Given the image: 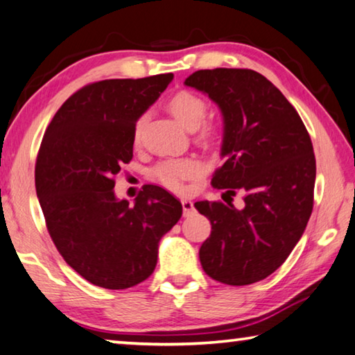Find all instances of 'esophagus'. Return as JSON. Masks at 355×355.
<instances>
[{"mask_svg": "<svg viewBox=\"0 0 355 355\" xmlns=\"http://www.w3.org/2000/svg\"><path fill=\"white\" fill-rule=\"evenodd\" d=\"M182 209H184V217L191 216V214H193V211H195L193 201L184 198V200H182Z\"/></svg>", "mask_w": 355, "mask_h": 355, "instance_id": "obj_1", "label": "esophagus"}]
</instances>
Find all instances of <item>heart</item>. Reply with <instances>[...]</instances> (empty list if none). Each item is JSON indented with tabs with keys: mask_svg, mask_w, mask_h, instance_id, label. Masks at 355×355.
I'll use <instances>...</instances> for the list:
<instances>
[{
	"mask_svg": "<svg viewBox=\"0 0 355 355\" xmlns=\"http://www.w3.org/2000/svg\"><path fill=\"white\" fill-rule=\"evenodd\" d=\"M168 112L173 114V118L178 121L179 124L185 127L187 130H196L201 125L202 121L206 118L207 105L200 96L190 91H179L173 94L166 101ZM143 130V119H138L135 125H133V143L138 144L139 138H141ZM214 127L206 125L202 127L201 137L211 138L214 135ZM201 173V164L196 159L191 157H185V159H174L166 160L155 168V178L157 181L162 182L168 189L181 190L184 182L187 179L195 178L196 174Z\"/></svg>",
	"mask_w": 355,
	"mask_h": 355,
	"instance_id": "b5f03b06",
	"label": "heart"
}]
</instances>
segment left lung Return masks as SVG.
<instances>
[{"label": "left lung", "mask_w": 355, "mask_h": 355, "mask_svg": "<svg viewBox=\"0 0 355 355\" xmlns=\"http://www.w3.org/2000/svg\"><path fill=\"white\" fill-rule=\"evenodd\" d=\"M185 86L206 94L223 119L212 185L243 195V207L196 201L212 231L200 248L214 280L243 286L264 280L300 241L313 211L316 160L309 132L280 89L250 69L196 71Z\"/></svg>", "instance_id": "1"}]
</instances>
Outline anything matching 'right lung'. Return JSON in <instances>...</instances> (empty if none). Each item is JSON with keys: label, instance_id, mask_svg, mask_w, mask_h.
Returning a JSON list of instances; mask_svg holds the SVG:
<instances>
[{"label": "right lung", "instance_id": "1", "mask_svg": "<svg viewBox=\"0 0 355 355\" xmlns=\"http://www.w3.org/2000/svg\"><path fill=\"white\" fill-rule=\"evenodd\" d=\"M173 73L114 78L81 88L46 129L36 162V191L58 252L96 286L125 289L153 274L159 242L182 205L146 185L133 205L114 193L113 176L133 157V125L171 83Z\"/></svg>", "mask_w": 355, "mask_h": 355}]
</instances>
